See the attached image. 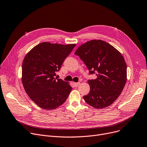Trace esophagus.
I'll list each match as a JSON object with an SVG mask.
<instances>
[{
  "label": "esophagus",
  "instance_id": "esophagus-1",
  "mask_svg": "<svg viewBox=\"0 0 147 147\" xmlns=\"http://www.w3.org/2000/svg\"><path fill=\"white\" fill-rule=\"evenodd\" d=\"M74 86H76V87H78L80 84V82H78V83H74Z\"/></svg>",
  "mask_w": 147,
  "mask_h": 147
}]
</instances>
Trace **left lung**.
<instances>
[{
	"label": "left lung",
	"instance_id": "obj_1",
	"mask_svg": "<svg viewBox=\"0 0 147 147\" xmlns=\"http://www.w3.org/2000/svg\"><path fill=\"white\" fill-rule=\"evenodd\" d=\"M96 78L88 81L90 91L83 99L95 109L111 105L121 94L127 80V65L121 53L101 40H91L75 52Z\"/></svg>",
	"mask_w": 147,
	"mask_h": 147
}]
</instances>
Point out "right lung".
<instances>
[{
    "label": "right lung",
    "mask_w": 147,
    "mask_h": 147,
    "mask_svg": "<svg viewBox=\"0 0 147 147\" xmlns=\"http://www.w3.org/2000/svg\"><path fill=\"white\" fill-rule=\"evenodd\" d=\"M76 45L42 42L25 56L22 65V85L30 99L42 109H56L65 102L71 91L68 82L54 76Z\"/></svg>",
    "instance_id": "obj_1"
}]
</instances>
